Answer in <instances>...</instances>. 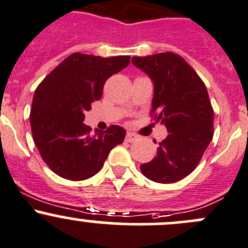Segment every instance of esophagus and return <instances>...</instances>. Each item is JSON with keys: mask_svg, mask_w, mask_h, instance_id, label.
Segmentation results:
<instances>
[{"mask_svg": "<svg viewBox=\"0 0 248 248\" xmlns=\"http://www.w3.org/2000/svg\"><path fill=\"white\" fill-rule=\"evenodd\" d=\"M137 139H138V136L134 133H131V132H128V133L126 134V141L127 143H132V141H136Z\"/></svg>", "mask_w": 248, "mask_h": 248, "instance_id": "esophagus-1", "label": "esophagus"}]
</instances>
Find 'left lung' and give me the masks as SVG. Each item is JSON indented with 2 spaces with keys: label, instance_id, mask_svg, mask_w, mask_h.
<instances>
[{
  "label": "left lung",
  "instance_id": "left-lung-1",
  "mask_svg": "<svg viewBox=\"0 0 248 248\" xmlns=\"http://www.w3.org/2000/svg\"><path fill=\"white\" fill-rule=\"evenodd\" d=\"M132 63L154 82L151 115L168 136L157 154L140 166L154 182L174 183L190 174L213 138V109L207 88L196 71L172 52L133 57Z\"/></svg>",
  "mask_w": 248,
  "mask_h": 248
}]
</instances>
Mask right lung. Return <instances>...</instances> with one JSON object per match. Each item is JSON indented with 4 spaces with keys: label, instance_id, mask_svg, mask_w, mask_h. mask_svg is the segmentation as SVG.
<instances>
[{
    "label": "right lung",
    "instance_id": "1",
    "mask_svg": "<svg viewBox=\"0 0 248 248\" xmlns=\"http://www.w3.org/2000/svg\"><path fill=\"white\" fill-rule=\"evenodd\" d=\"M129 55L102 58L73 53L36 88L30 111L32 138L48 167L59 177L83 180L100 170L126 131L112 124L91 133L85 111L99 100L108 78L129 64Z\"/></svg>",
    "mask_w": 248,
    "mask_h": 248
}]
</instances>
